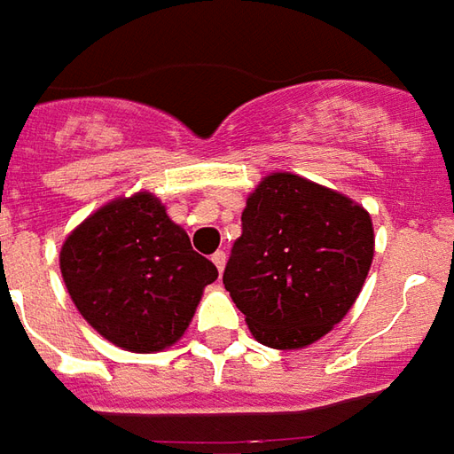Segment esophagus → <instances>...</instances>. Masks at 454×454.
<instances>
[{
	"label": "esophagus",
	"instance_id": "34e87169",
	"mask_svg": "<svg viewBox=\"0 0 454 454\" xmlns=\"http://www.w3.org/2000/svg\"><path fill=\"white\" fill-rule=\"evenodd\" d=\"M224 262H227V254H224V252L212 254V263L217 266V271H220V273H222V269H224Z\"/></svg>",
	"mask_w": 454,
	"mask_h": 454
}]
</instances>
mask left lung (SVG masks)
<instances>
[{
    "mask_svg": "<svg viewBox=\"0 0 454 454\" xmlns=\"http://www.w3.org/2000/svg\"><path fill=\"white\" fill-rule=\"evenodd\" d=\"M372 259L374 227L362 205L271 173L247 198L222 284L262 345L301 349L349 313Z\"/></svg>",
    "mask_w": 454,
    "mask_h": 454,
    "instance_id": "8db88e82",
    "label": "left lung"
}]
</instances>
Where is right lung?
I'll use <instances>...</instances> for the list:
<instances>
[{
    "instance_id": "1",
    "label": "right lung",
    "mask_w": 454,
    "mask_h": 454,
    "mask_svg": "<svg viewBox=\"0 0 454 454\" xmlns=\"http://www.w3.org/2000/svg\"><path fill=\"white\" fill-rule=\"evenodd\" d=\"M60 273L99 335L139 355L178 342L217 278L151 192L117 198L78 224L60 247Z\"/></svg>"
}]
</instances>
